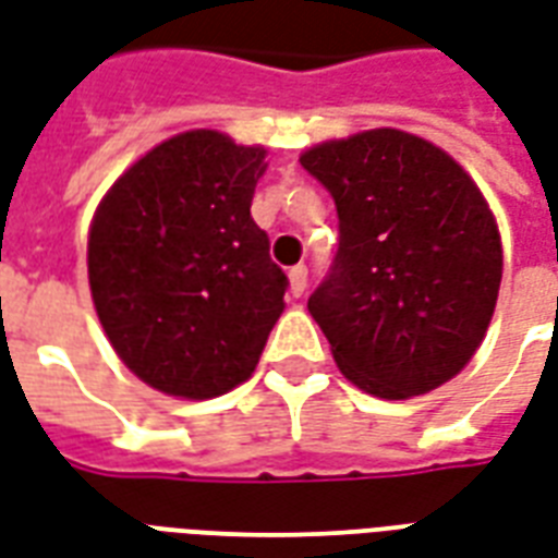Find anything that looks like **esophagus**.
Instances as JSON below:
<instances>
[{
	"mask_svg": "<svg viewBox=\"0 0 558 558\" xmlns=\"http://www.w3.org/2000/svg\"><path fill=\"white\" fill-rule=\"evenodd\" d=\"M307 290V266L299 263V266L290 268V292L292 295H304Z\"/></svg>",
	"mask_w": 558,
	"mask_h": 558,
	"instance_id": "34e87169",
	"label": "esophagus"
}]
</instances>
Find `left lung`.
<instances>
[{"mask_svg":"<svg viewBox=\"0 0 558 558\" xmlns=\"http://www.w3.org/2000/svg\"><path fill=\"white\" fill-rule=\"evenodd\" d=\"M331 192L340 245L307 311L340 373L378 399L458 375L485 340L502 278L488 201L420 135L366 130L301 153Z\"/></svg>","mask_w":558,"mask_h":558,"instance_id":"left-lung-1","label":"left lung"}]
</instances>
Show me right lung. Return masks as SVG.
Listing matches in <instances>:
<instances>
[{"instance_id": "1", "label": "right lung", "mask_w": 558, "mask_h": 558, "mask_svg": "<svg viewBox=\"0 0 558 558\" xmlns=\"http://www.w3.org/2000/svg\"><path fill=\"white\" fill-rule=\"evenodd\" d=\"M266 150L180 132L118 177L94 213L88 283L132 373L180 399L247 381L283 313L287 275L251 218Z\"/></svg>"}]
</instances>
